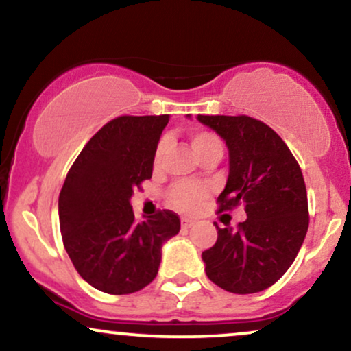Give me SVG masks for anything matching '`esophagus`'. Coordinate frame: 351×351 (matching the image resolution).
Here are the masks:
<instances>
[{
  "label": "esophagus",
  "instance_id": "1",
  "mask_svg": "<svg viewBox=\"0 0 351 351\" xmlns=\"http://www.w3.org/2000/svg\"><path fill=\"white\" fill-rule=\"evenodd\" d=\"M193 224H195V221L189 219V217H181V226H183V228L188 229V228H191Z\"/></svg>",
  "mask_w": 351,
  "mask_h": 351
}]
</instances>
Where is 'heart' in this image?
<instances>
[{
    "label": "heart",
    "instance_id": "1",
    "mask_svg": "<svg viewBox=\"0 0 351 351\" xmlns=\"http://www.w3.org/2000/svg\"><path fill=\"white\" fill-rule=\"evenodd\" d=\"M191 147L198 158L213 152H223L219 136L209 130H196L191 134ZM165 150H167V138H162L156 145L155 153H153V163L158 165L162 162ZM209 195V189L204 184L189 183V181H180L173 184L168 191V201L173 208L180 209L183 213H193L203 203L204 198Z\"/></svg>",
    "mask_w": 351,
    "mask_h": 351
}]
</instances>
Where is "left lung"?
I'll return each mask as SVG.
<instances>
[{
	"mask_svg": "<svg viewBox=\"0 0 351 351\" xmlns=\"http://www.w3.org/2000/svg\"><path fill=\"white\" fill-rule=\"evenodd\" d=\"M224 138L229 176L217 213L244 204L247 219L219 228L203 252L204 271L217 287L254 293L287 272L308 229L307 189L295 156L269 125L247 115H198Z\"/></svg>",
	"mask_w": 351,
	"mask_h": 351,
	"instance_id": "8db88e82",
	"label": "left lung"
}]
</instances>
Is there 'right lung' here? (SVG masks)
<instances>
[{
	"label": "right lung",
	"instance_id": "add662e5",
	"mask_svg": "<svg viewBox=\"0 0 351 351\" xmlns=\"http://www.w3.org/2000/svg\"><path fill=\"white\" fill-rule=\"evenodd\" d=\"M168 115H122L104 125L72 163L59 195L62 243L87 284L112 295L142 291L158 274L162 245L180 231L170 209L136 223L134 189L152 178Z\"/></svg>",
	"mask_w": 351,
	"mask_h": 351
}]
</instances>
